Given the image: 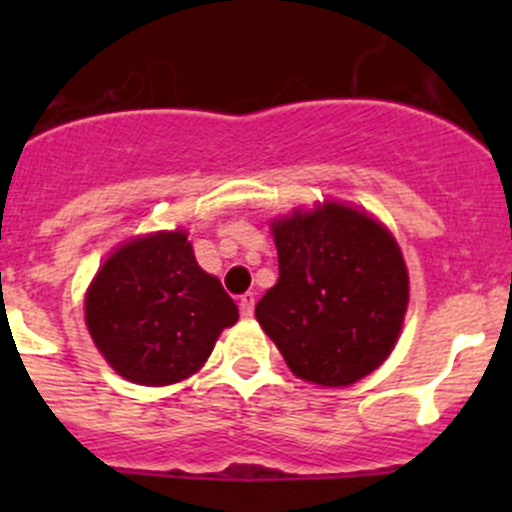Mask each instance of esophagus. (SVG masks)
Returning <instances> with one entry per match:
<instances>
[{"mask_svg":"<svg viewBox=\"0 0 512 512\" xmlns=\"http://www.w3.org/2000/svg\"><path fill=\"white\" fill-rule=\"evenodd\" d=\"M252 312H255V292H245L240 297V314L250 319Z\"/></svg>","mask_w":512,"mask_h":512,"instance_id":"1","label":"esophagus"}]
</instances>
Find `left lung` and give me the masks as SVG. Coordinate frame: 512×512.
<instances>
[{
    "instance_id": "1",
    "label": "left lung",
    "mask_w": 512,
    "mask_h": 512,
    "mask_svg": "<svg viewBox=\"0 0 512 512\" xmlns=\"http://www.w3.org/2000/svg\"><path fill=\"white\" fill-rule=\"evenodd\" d=\"M280 280L255 317L294 376L349 386L379 369L409 307V272L394 235L342 203L272 223Z\"/></svg>"
}]
</instances>
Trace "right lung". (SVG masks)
<instances>
[{
	"mask_svg": "<svg viewBox=\"0 0 512 512\" xmlns=\"http://www.w3.org/2000/svg\"><path fill=\"white\" fill-rule=\"evenodd\" d=\"M84 309L103 359L143 386L188 379L240 317L218 277L195 262L185 230L118 247L96 272Z\"/></svg>",
	"mask_w": 512,
	"mask_h": 512,
	"instance_id": "1",
	"label": "right lung"
}]
</instances>
